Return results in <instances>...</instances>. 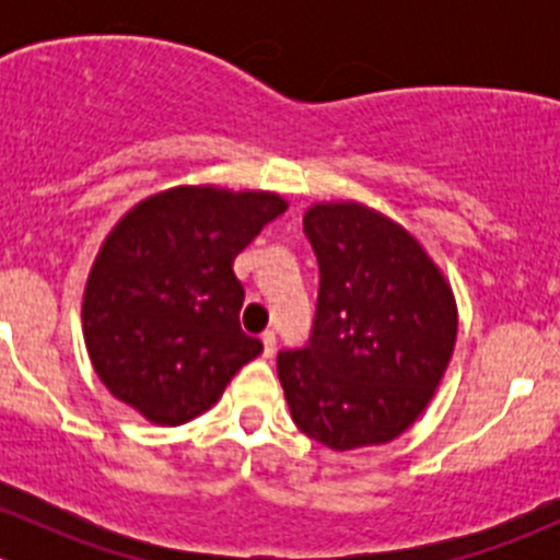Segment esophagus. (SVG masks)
<instances>
[{
	"label": "esophagus",
	"instance_id": "34e87169",
	"mask_svg": "<svg viewBox=\"0 0 560 560\" xmlns=\"http://www.w3.org/2000/svg\"><path fill=\"white\" fill-rule=\"evenodd\" d=\"M273 352H276V332L265 330L262 332V354L265 358H273Z\"/></svg>",
	"mask_w": 560,
	"mask_h": 560
}]
</instances>
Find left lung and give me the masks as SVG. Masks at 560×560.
<instances>
[{
    "mask_svg": "<svg viewBox=\"0 0 560 560\" xmlns=\"http://www.w3.org/2000/svg\"><path fill=\"white\" fill-rule=\"evenodd\" d=\"M303 233L319 295L308 343L276 363L292 420L330 450L393 442L453 358V290L400 224L360 202L312 206Z\"/></svg>",
    "mask_w": 560,
    "mask_h": 560,
    "instance_id": "8db88e82",
    "label": "left lung"
}]
</instances>
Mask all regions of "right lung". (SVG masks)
I'll return each instance as SVG.
<instances>
[{
	"instance_id": "right-lung-1",
	"label": "right lung",
	"mask_w": 560,
	"mask_h": 560,
	"mask_svg": "<svg viewBox=\"0 0 560 560\" xmlns=\"http://www.w3.org/2000/svg\"><path fill=\"white\" fill-rule=\"evenodd\" d=\"M284 211L270 191L175 186L113 228L86 281L83 336L118 400L156 425H180L262 352L241 330L233 259Z\"/></svg>"
}]
</instances>
